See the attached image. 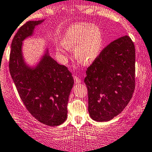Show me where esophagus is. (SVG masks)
Returning <instances> with one entry per match:
<instances>
[{"instance_id":"1","label":"esophagus","mask_w":152,"mask_h":152,"mask_svg":"<svg viewBox=\"0 0 152 152\" xmlns=\"http://www.w3.org/2000/svg\"><path fill=\"white\" fill-rule=\"evenodd\" d=\"M73 78H74V82H75V83H76V84H79V83H81V82H82L81 79H79L78 76H73Z\"/></svg>"}]
</instances>
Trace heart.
<instances>
[{
	"instance_id": "heart-1",
	"label": "heart",
	"mask_w": 152,
	"mask_h": 152,
	"mask_svg": "<svg viewBox=\"0 0 152 152\" xmlns=\"http://www.w3.org/2000/svg\"><path fill=\"white\" fill-rule=\"evenodd\" d=\"M103 45V35L99 27L87 23H76L69 26L62 37V42L56 43V51L63 59L74 48L76 59L82 64L93 62L100 53Z\"/></svg>"
}]
</instances>
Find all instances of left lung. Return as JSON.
Here are the masks:
<instances>
[{
	"mask_svg": "<svg viewBox=\"0 0 152 152\" xmlns=\"http://www.w3.org/2000/svg\"><path fill=\"white\" fill-rule=\"evenodd\" d=\"M135 49L129 37L115 39L86 71L88 112L93 120L108 121L120 114L134 90Z\"/></svg>",
	"mask_w": 152,
	"mask_h": 152,
	"instance_id": "1",
	"label": "left lung"
}]
</instances>
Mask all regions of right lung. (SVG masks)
<instances>
[{
    "label": "right lung",
    "instance_id": "right-lung-1",
    "mask_svg": "<svg viewBox=\"0 0 152 152\" xmlns=\"http://www.w3.org/2000/svg\"><path fill=\"white\" fill-rule=\"evenodd\" d=\"M45 20L28 21L18 31L11 45L10 71L29 113L42 124L56 126L67 119L68 98L74 84L72 73L50 56L47 48L34 65L26 62L23 50L24 40L33 36Z\"/></svg>",
    "mask_w": 152,
    "mask_h": 152
}]
</instances>
